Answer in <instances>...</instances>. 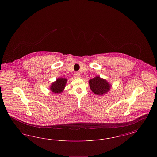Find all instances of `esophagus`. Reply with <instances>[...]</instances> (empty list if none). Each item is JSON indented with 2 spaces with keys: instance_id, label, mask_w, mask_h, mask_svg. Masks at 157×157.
<instances>
[{
  "instance_id": "1",
  "label": "esophagus",
  "mask_w": 157,
  "mask_h": 157,
  "mask_svg": "<svg viewBox=\"0 0 157 157\" xmlns=\"http://www.w3.org/2000/svg\"><path fill=\"white\" fill-rule=\"evenodd\" d=\"M74 76L75 78H80L81 77V74L79 72H75L74 74Z\"/></svg>"
}]
</instances>
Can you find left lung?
<instances>
[{
	"label": "left lung",
	"mask_w": 157,
	"mask_h": 157,
	"mask_svg": "<svg viewBox=\"0 0 157 157\" xmlns=\"http://www.w3.org/2000/svg\"><path fill=\"white\" fill-rule=\"evenodd\" d=\"M89 83L90 90L95 94L98 95H102L106 94L109 90L111 88L110 84L99 76L91 79L89 81Z\"/></svg>",
	"instance_id": "left-lung-1"
}]
</instances>
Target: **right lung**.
I'll return each mask as SVG.
<instances>
[{
  "label": "right lung",
  "instance_id": "obj_1",
  "mask_svg": "<svg viewBox=\"0 0 157 157\" xmlns=\"http://www.w3.org/2000/svg\"><path fill=\"white\" fill-rule=\"evenodd\" d=\"M67 82V80L65 78H58L52 84L51 86V90L54 93L62 92L65 88Z\"/></svg>",
  "mask_w": 157,
  "mask_h": 157
}]
</instances>
